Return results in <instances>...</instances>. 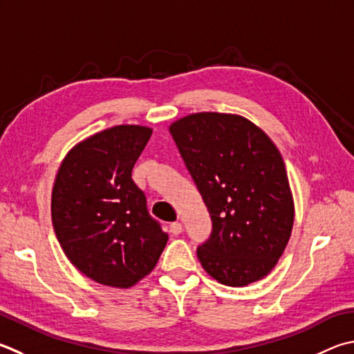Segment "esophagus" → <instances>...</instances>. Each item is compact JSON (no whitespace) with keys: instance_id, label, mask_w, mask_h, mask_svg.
I'll use <instances>...</instances> for the list:
<instances>
[{"instance_id":"obj_1","label":"esophagus","mask_w":354,"mask_h":354,"mask_svg":"<svg viewBox=\"0 0 354 354\" xmlns=\"http://www.w3.org/2000/svg\"><path fill=\"white\" fill-rule=\"evenodd\" d=\"M170 232L173 234V235H175V236H178L179 234H181L183 232V224L181 223H171L170 224Z\"/></svg>"}]
</instances>
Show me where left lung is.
I'll list each match as a JSON object with an SVG mask.
<instances>
[{"mask_svg": "<svg viewBox=\"0 0 354 354\" xmlns=\"http://www.w3.org/2000/svg\"><path fill=\"white\" fill-rule=\"evenodd\" d=\"M214 224L198 259L210 277L248 286L272 271L289 241L294 199L271 138L240 114L194 113L170 125Z\"/></svg>", "mask_w": 354, "mask_h": 354, "instance_id": "1", "label": "left lung"}]
</instances>
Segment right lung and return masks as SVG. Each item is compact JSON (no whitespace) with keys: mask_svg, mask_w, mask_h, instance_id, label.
<instances>
[{"mask_svg":"<svg viewBox=\"0 0 354 354\" xmlns=\"http://www.w3.org/2000/svg\"><path fill=\"white\" fill-rule=\"evenodd\" d=\"M153 130L115 125L80 140L55 175L50 215L68 260L100 285L127 289L155 269L169 241L131 179Z\"/></svg>","mask_w":354,"mask_h":354,"instance_id":"1","label":"right lung"}]
</instances>
